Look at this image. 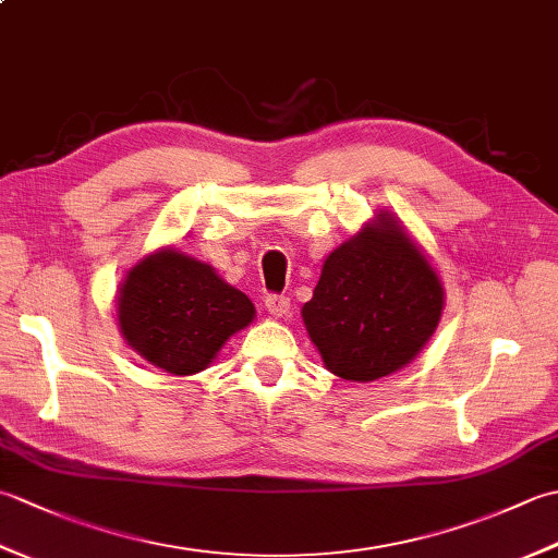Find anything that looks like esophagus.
Wrapping results in <instances>:
<instances>
[{
  "label": "esophagus",
  "instance_id": "34e87169",
  "mask_svg": "<svg viewBox=\"0 0 558 558\" xmlns=\"http://www.w3.org/2000/svg\"><path fill=\"white\" fill-rule=\"evenodd\" d=\"M264 306H266V312L276 318H282L290 314V300L286 298V294H268V298L264 300Z\"/></svg>",
  "mask_w": 558,
  "mask_h": 558
}]
</instances>
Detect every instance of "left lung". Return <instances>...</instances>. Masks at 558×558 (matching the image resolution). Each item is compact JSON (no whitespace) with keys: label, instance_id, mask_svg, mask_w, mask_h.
<instances>
[{"label":"left lung","instance_id":"left-lung-1","mask_svg":"<svg viewBox=\"0 0 558 558\" xmlns=\"http://www.w3.org/2000/svg\"><path fill=\"white\" fill-rule=\"evenodd\" d=\"M441 312L436 270L405 228L378 210L326 256L302 318L326 369L366 384L417 357Z\"/></svg>","mask_w":558,"mask_h":558}]
</instances>
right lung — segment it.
I'll return each instance as SVG.
<instances>
[{"label": "right lung", "instance_id": "1", "mask_svg": "<svg viewBox=\"0 0 558 558\" xmlns=\"http://www.w3.org/2000/svg\"><path fill=\"white\" fill-rule=\"evenodd\" d=\"M254 316L244 292L174 246L141 258L117 294L124 340L146 362L174 376L204 372Z\"/></svg>", "mask_w": 558, "mask_h": 558}]
</instances>
